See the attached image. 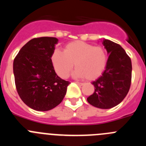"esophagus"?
Here are the masks:
<instances>
[{
	"label": "esophagus",
	"instance_id": "obj_1",
	"mask_svg": "<svg viewBox=\"0 0 146 146\" xmlns=\"http://www.w3.org/2000/svg\"><path fill=\"white\" fill-rule=\"evenodd\" d=\"M75 83H77V85H79V86H82L83 85V83L82 82H75Z\"/></svg>",
	"mask_w": 146,
	"mask_h": 146
}]
</instances>
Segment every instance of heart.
I'll return each instance as SVG.
<instances>
[{
	"label": "heart",
	"mask_w": 146,
	"mask_h": 146,
	"mask_svg": "<svg viewBox=\"0 0 146 146\" xmlns=\"http://www.w3.org/2000/svg\"><path fill=\"white\" fill-rule=\"evenodd\" d=\"M51 61L55 72L61 78L69 77L74 64L77 69L74 77L93 80L99 77L105 69L108 54L103 47L93 46L82 41L67 44L64 52L55 49L51 55Z\"/></svg>",
	"instance_id": "b5f03b06"
}]
</instances>
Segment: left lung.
<instances>
[{
	"label": "left lung",
	"mask_w": 146,
	"mask_h": 146,
	"mask_svg": "<svg viewBox=\"0 0 146 146\" xmlns=\"http://www.w3.org/2000/svg\"><path fill=\"white\" fill-rule=\"evenodd\" d=\"M102 44L109 57L105 70L93 81L95 91L87 98L93 106L110 109L123 101L129 92L131 80V61L121 45L104 38Z\"/></svg>",
	"instance_id": "left-lung-1"
}]
</instances>
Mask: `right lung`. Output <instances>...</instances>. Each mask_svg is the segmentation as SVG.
Listing matches in <instances>:
<instances>
[{"label": "right lung", "mask_w": 146, "mask_h": 146, "mask_svg": "<svg viewBox=\"0 0 146 146\" xmlns=\"http://www.w3.org/2000/svg\"><path fill=\"white\" fill-rule=\"evenodd\" d=\"M58 39L40 37L30 40L14 60L13 71L18 94L36 111L53 109L64 99L70 82L56 74L51 55Z\"/></svg>", "instance_id": "add662e5"}]
</instances>
